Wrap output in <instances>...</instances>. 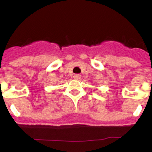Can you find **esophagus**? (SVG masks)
<instances>
[{"label": "esophagus", "instance_id": "1", "mask_svg": "<svg viewBox=\"0 0 152 152\" xmlns=\"http://www.w3.org/2000/svg\"><path fill=\"white\" fill-rule=\"evenodd\" d=\"M74 79H75V80H79V79H80V77H81V76H80V75H75L73 76Z\"/></svg>", "mask_w": 152, "mask_h": 152}]
</instances>
